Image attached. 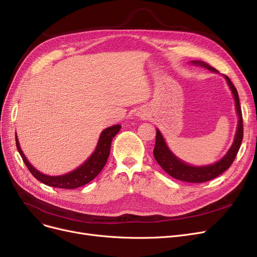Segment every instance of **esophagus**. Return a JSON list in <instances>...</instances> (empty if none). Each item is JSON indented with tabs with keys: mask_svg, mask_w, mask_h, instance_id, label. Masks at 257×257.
Instances as JSON below:
<instances>
[{
	"mask_svg": "<svg viewBox=\"0 0 257 257\" xmlns=\"http://www.w3.org/2000/svg\"><path fill=\"white\" fill-rule=\"evenodd\" d=\"M138 116H140L141 118H145L147 115L145 114V112H139L138 113Z\"/></svg>",
	"mask_w": 257,
	"mask_h": 257,
	"instance_id": "34e87169",
	"label": "esophagus"
}]
</instances>
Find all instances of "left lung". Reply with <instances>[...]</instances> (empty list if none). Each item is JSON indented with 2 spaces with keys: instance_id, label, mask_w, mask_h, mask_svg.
I'll list each match as a JSON object with an SVG mask.
<instances>
[{
  "instance_id": "left-lung-1",
  "label": "left lung",
  "mask_w": 257,
  "mask_h": 257,
  "mask_svg": "<svg viewBox=\"0 0 257 257\" xmlns=\"http://www.w3.org/2000/svg\"><path fill=\"white\" fill-rule=\"evenodd\" d=\"M192 63L201 65L207 70L217 73V70H215L214 68H212V66H210L203 61H192ZM223 76L226 79L230 89L232 90L235 103H236V111H237V114H238L239 119H238V125H237V130H236V135H235L233 144L229 149V151L226 153V155L220 161L206 166L188 165L184 163L183 161L179 160L172 153V151L169 150L162 135H161V132L157 129L156 145L154 149L155 159L158 162V164L162 167L169 176H172L177 180H180V181L189 182V183H203L206 181H210V180L224 173L225 170L232 165L237 156V153H238V150L240 148L241 141L243 138V125H242V114H241V109L239 104L238 93H237V90L234 87L232 81L230 80V78L225 75Z\"/></svg>"
}]
</instances>
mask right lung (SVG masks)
Masks as SVG:
<instances>
[{
    "label": "right lung",
    "instance_id": "add662e5",
    "mask_svg": "<svg viewBox=\"0 0 257 257\" xmlns=\"http://www.w3.org/2000/svg\"><path fill=\"white\" fill-rule=\"evenodd\" d=\"M119 129H120L119 125H114L107 129H104L101 132L97 146L95 148L92 156L85 161L81 166L76 168L75 170H73V172L62 176H55V177L47 176L40 173L39 170H37L30 162H28V160L24 156L23 151L21 150L20 144H19L17 135H16V145L19 150V154L21 155L26 167L37 180H39L40 182L49 186L73 189V188H77L82 185L88 184L101 172V169L103 168L104 165H106L108 157L110 155L111 142L113 138L118 134Z\"/></svg>",
    "mask_w": 257,
    "mask_h": 257
}]
</instances>
